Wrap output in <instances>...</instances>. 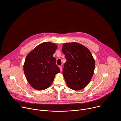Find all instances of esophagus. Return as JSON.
<instances>
[{"mask_svg": "<svg viewBox=\"0 0 121 121\" xmlns=\"http://www.w3.org/2000/svg\"><path fill=\"white\" fill-rule=\"evenodd\" d=\"M59 68H60V71H61V72L62 70V66H59Z\"/></svg>", "mask_w": 121, "mask_h": 121, "instance_id": "obj_1", "label": "esophagus"}]
</instances>
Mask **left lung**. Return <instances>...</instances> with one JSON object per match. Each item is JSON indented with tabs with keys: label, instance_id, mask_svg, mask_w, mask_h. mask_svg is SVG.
Instances as JSON below:
<instances>
[{
	"label": "left lung",
	"instance_id": "left-lung-1",
	"mask_svg": "<svg viewBox=\"0 0 121 121\" xmlns=\"http://www.w3.org/2000/svg\"><path fill=\"white\" fill-rule=\"evenodd\" d=\"M62 52L66 60L63 74L68 87L75 91L84 89L93 75L95 62L90 51L78 43H65Z\"/></svg>",
	"mask_w": 121,
	"mask_h": 121
}]
</instances>
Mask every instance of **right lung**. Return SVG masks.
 Here are the masks:
<instances>
[{"label": "right lung", "instance_id": "1", "mask_svg": "<svg viewBox=\"0 0 121 121\" xmlns=\"http://www.w3.org/2000/svg\"><path fill=\"white\" fill-rule=\"evenodd\" d=\"M56 44L51 42L42 43L27 56L23 70L26 78L34 89L42 91L52 84L55 75L60 72L53 56Z\"/></svg>", "mask_w": 121, "mask_h": 121}]
</instances>
